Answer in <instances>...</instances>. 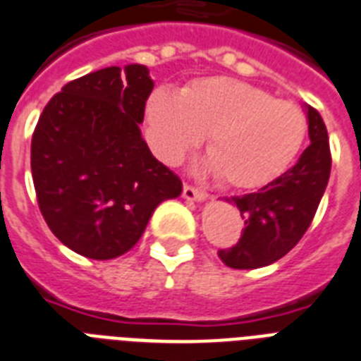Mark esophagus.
Instances as JSON below:
<instances>
[{"label":"esophagus","mask_w":361,"mask_h":361,"mask_svg":"<svg viewBox=\"0 0 361 361\" xmlns=\"http://www.w3.org/2000/svg\"><path fill=\"white\" fill-rule=\"evenodd\" d=\"M183 195L186 197V200L190 201H203L207 200V192H203V190L195 188V186H192V184H184L183 186Z\"/></svg>","instance_id":"1"}]
</instances>
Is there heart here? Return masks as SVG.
I'll use <instances>...</instances> for the list:
<instances>
[{
  "instance_id": "1",
  "label": "heart",
  "mask_w": 361,
  "mask_h": 361,
  "mask_svg": "<svg viewBox=\"0 0 361 361\" xmlns=\"http://www.w3.org/2000/svg\"><path fill=\"white\" fill-rule=\"evenodd\" d=\"M156 156L177 164L207 135L209 167L233 188L275 180L300 152L307 118L298 105L230 77L200 79L180 94L158 90L147 105Z\"/></svg>"
}]
</instances>
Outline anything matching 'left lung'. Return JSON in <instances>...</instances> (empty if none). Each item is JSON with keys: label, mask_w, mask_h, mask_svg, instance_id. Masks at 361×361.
I'll use <instances>...</instances> for the list:
<instances>
[{"label": "left lung", "mask_w": 361, "mask_h": 361, "mask_svg": "<svg viewBox=\"0 0 361 361\" xmlns=\"http://www.w3.org/2000/svg\"><path fill=\"white\" fill-rule=\"evenodd\" d=\"M311 145L300 160L258 192L233 195L230 203L241 211L245 230L219 258L233 269H256L281 259L309 230L328 186L331 171L328 130L317 109L307 107Z\"/></svg>", "instance_id": "1"}]
</instances>
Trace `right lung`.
Instances as JSON below:
<instances>
[{"label":"right lung","mask_w":361,"mask_h":361,"mask_svg":"<svg viewBox=\"0 0 361 361\" xmlns=\"http://www.w3.org/2000/svg\"><path fill=\"white\" fill-rule=\"evenodd\" d=\"M154 82L139 63L105 67L67 82L39 116L32 177L50 231L73 252H128L164 200L183 183L158 161L139 124Z\"/></svg>","instance_id":"add662e5"}]
</instances>
